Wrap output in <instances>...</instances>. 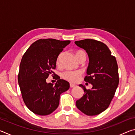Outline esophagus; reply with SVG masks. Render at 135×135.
<instances>
[{
    "mask_svg": "<svg viewBox=\"0 0 135 135\" xmlns=\"http://www.w3.org/2000/svg\"><path fill=\"white\" fill-rule=\"evenodd\" d=\"M70 88H74V87H76V85H75V84H70Z\"/></svg>",
    "mask_w": 135,
    "mask_h": 135,
    "instance_id": "34e87169",
    "label": "esophagus"
}]
</instances>
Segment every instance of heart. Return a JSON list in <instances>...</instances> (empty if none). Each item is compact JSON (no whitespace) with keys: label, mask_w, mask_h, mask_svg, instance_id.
<instances>
[{"label":"heart","mask_w":135,"mask_h":135,"mask_svg":"<svg viewBox=\"0 0 135 135\" xmlns=\"http://www.w3.org/2000/svg\"><path fill=\"white\" fill-rule=\"evenodd\" d=\"M61 55L60 54L56 60V64H59V62H60V59ZM76 56L77 59L80 58L81 56H84L86 58V53L83 51H78L76 53ZM82 71L80 70H77V71H71V70H67L64 71L62 74H61V77L63 79L65 80H67L68 81L71 82V83H77V81L79 80L80 77L82 76Z\"/></svg>","instance_id":"1"}]
</instances>
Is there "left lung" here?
<instances>
[{
	"label": "left lung",
	"mask_w": 135,
	"mask_h": 135,
	"mask_svg": "<svg viewBox=\"0 0 135 135\" xmlns=\"http://www.w3.org/2000/svg\"><path fill=\"white\" fill-rule=\"evenodd\" d=\"M75 43L88 54L89 63L84 80L93 86L92 89H87L80 84L84 93L76 101V106L87 115H98L109 107L118 87L117 61L108 46L100 41L86 38Z\"/></svg>",
	"instance_id": "left-lung-1"
}]
</instances>
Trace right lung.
<instances>
[{"label": "right lung", "instance_id": "obj_1", "mask_svg": "<svg viewBox=\"0 0 135 135\" xmlns=\"http://www.w3.org/2000/svg\"><path fill=\"white\" fill-rule=\"evenodd\" d=\"M70 40L40 38L32 43L20 65L18 81L26 105L40 115L51 114L58 108L60 95L70 88V84L53 71L58 56ZM50 74L57 81L55 85L47 84Z\"/></svg>", "mask_w": 135, "mask_h": 135}]
</instances>
